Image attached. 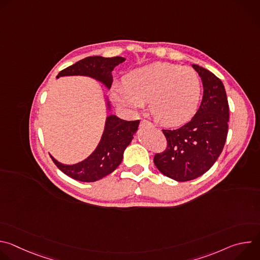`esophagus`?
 <instances>
[{"mask_svg": "<svg viewBox=\"0 0 260 260\" xmlns=\"http://www.w3.org/2000/svg\"><path fill=\"white\" fill-rule=\"evenodd\" d=\"M141 126H142V127H144V126L154 127V125H153L151 122H149V121H146V120H143V121H141Z\"/></svg>", "mask_w": 260, "mask_h": 260, "instance_id": "obj_1", "label": "esophagus"}]
</instances>
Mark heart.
Here are the masks:
<instances>
[{
  "label": "heart",
  "instance_id": "b5f03b06",
  "mask_svg": "<svg viewBox=\"0 0 260 260\" xmlns=\"http://www.w3.org/2000/svg\"><path fill=\"white\" fill-rule=\"evenodd\" d=\"M202 86L197 73L187 67L154 62L126 74L124 83H115L113 100L132 112L149 101L151 114L169 126L189 121L197 113Z\"/></svg>",
  "mask_w": 260,
  "mask_h": 260
}]
</instances>
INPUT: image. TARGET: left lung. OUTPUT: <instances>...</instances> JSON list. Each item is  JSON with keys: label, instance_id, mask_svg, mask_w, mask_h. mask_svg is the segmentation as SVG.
<instances>
[{"label": "left lung", "instance_id": "1", "mask_svg": "<svg viewBox=\"0 0 260 260\" xmlns=\"http://www.w3.org/2000/svg\"><path fill=\"white\" fill-rule=\"evenodd\" d=\"M192 68L203 82L201 106L186 124L162 131L168 148L154 156L159 172L179 182L193 180L209 171L221 154L229 132L230 107L223 83L209 70L198 64Z\"/></svg>", "mask_w": 260, "mask_h": 260}]
</instances>
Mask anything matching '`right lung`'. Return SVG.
Listing matches in <instances>:
<instances>
[{"mask_svg": "<svg viewBox=\"0 0 260 260\" xmlns=\"http://www.w3.org/2000/svg\"><path fill=\"white\" fill-rule=\"evenodd\" d=\"M125 61L124 57H85L59 72L57 78L64 76H85L102 83L110 89L113 82L112 71ZM106 109L109 115L106 117L104 132L95 149L82 161L74 165H66L51 158L56 167L69 177L82 181L94 182L103 179L121 164L124 150L134 139L140 120L127 121L111 113V103L106 95Z\"/></svg>", "mask_w": 260, "mask_h": 260, "instance_id": "1", "label": "right lung"}]
</instances>
